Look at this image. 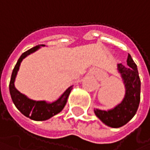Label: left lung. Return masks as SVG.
I'll use <instances>...</instances> for the list:
<instances>
[{
  "label": "left lung",
  "mask_w": 150,
  "mask_h": 150,
  "mask_svg": "<svg viewBox=\"0 0 150 150\" xmlns=\"http://www.w3.org/2000/svg\"><path fill=\"white\" fill-rule=\"evenodd\" d=\"M118 70L126 87V95L123 101L108 111L95 110L96 115L107 126L112 128H120L134 117L141 98V81L137 66L130 54L128 55L126 65L118 64Z\"/></svg>",
  "instance_id": "left-lung-1"
}]
</instances>
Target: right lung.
Instances as JSON below:
<instances>
[{
	"mask_svg": "<svg viewBox=\"0 0 150 150\" xmlns=\"http://www.w3.org/2000/svg\"><path fill=\"white\" fill-rule=\"evenodd\" d=\"M43 46V45H42ZM40 46H35L28 51L24 52L19 60L17 61V63L15 66V69H13L11 80L9 82V91L11 95V98L13 103H15V107L21 111V114H23L25 116L35 120V121H45L54 115L60 113L67 103V99L69 97V95L72 89V87H69L64 94L54 103H47L46 102H36L30 100L27 98L24 95L20 93L15 87V76L17 75V72L19 70V67L21 65V61L29 54L35 52L36 49H38Z\"/></svg>",
	"mask_w": 150,
	"mask_h": 150,
	"instance_id": "add662e5",
	"label": "right lung"
}]
</instances>
